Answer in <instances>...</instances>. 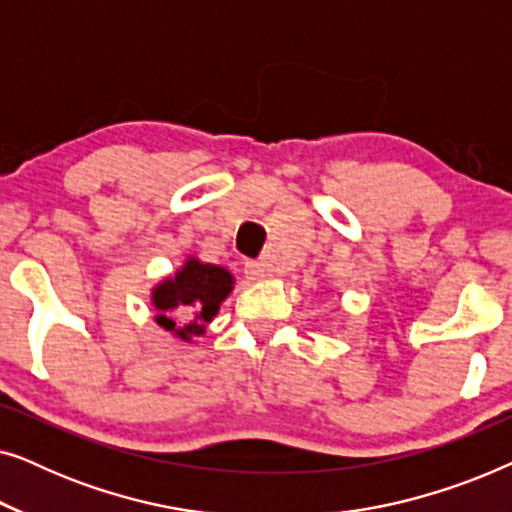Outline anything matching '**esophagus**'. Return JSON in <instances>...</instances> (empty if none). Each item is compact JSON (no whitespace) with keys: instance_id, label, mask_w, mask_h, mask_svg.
<instances>
[{"instance_id":"1","label":"esophagus","mask_w":512,"mask_h":512,"mask_svg":"<svg viewBox=\"0 0 512 512\" xmlns=\"http://www.w3.org/2000/svg\"><path fill=\"white\" fill-rule=\"evenodd\" d=\"M244 275H247V279H251V282H256V279H263L265 268L258 261H247L244 263Z\"/></svg>"}]
</instances>
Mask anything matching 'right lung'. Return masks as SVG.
<instances>
[{"label":"right lung","instance_id":"add662e5","mask_svg":"<svg viewBox=\"0 0 512 512\" xmlns=\"http://www.w3.org/2000/svg\"><path fill=\"white\" fill-rule=\"evenodd\" d=\"M233 284L235 279L226 268L188 256L172 277L153 286L151 303L156 310V324L174 338L193 342L195 335L205 333L209 321L219 314ZM179 320H188L189 324L179 327Z\"/></svg>","mask_w":512,"mask_h":512}]
</instances>
